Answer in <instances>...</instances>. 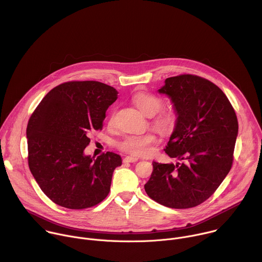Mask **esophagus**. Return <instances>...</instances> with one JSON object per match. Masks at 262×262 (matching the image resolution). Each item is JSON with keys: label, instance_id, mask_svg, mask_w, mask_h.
Returning <instances> with one entry per match:
<instances>
[{"label": "esophagus", "instance_id": "esophagus-1", "mask_svg": "<svg viewBox=\"0 0 262 262\" xmlns=\"http://www.w3.org/2000/svg\"><path fill=\"white\" fill-rule=\"evenodd\" d=\"M138 157H134V156H126L124 158V162H136L138 161Z\"/></svg>", "mask_w": 262, "mask_h": 262}]
</instances>
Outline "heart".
Returning a JSON list of instances; mask_svg holds the SVG:
<instances>
[{"label":"heart","instance_id":"heart-1","mask_svg":"<svg viewBox=\"0 0 262 262\" xmlns=\"http://www.w3.org/2000/svg\"><path fill=\"white\" fill-rule=\"evenodd\" d=\"M133 102L139 110L148 116H152V125L162 133H170L178 124V115L172 110H162L163 100L150 93H138L133 97ZM115 123V112L111 113L108 119L109 126ZM158 136L150 131L144 134H129L117 142V147L134 156H148L152 154Z\"/></svg>","mask_w":262,"mask_h":262}]
</instances>
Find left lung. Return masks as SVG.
Here are the masks:
<instances>
[{"label": "left lung", "mask_w": 262, "mask_h": 262, "mask_svg": "<svg viewBox=\"0 0 262 262\" xmlns=\"http://www.w3.org/2000/svg\"><path fill=\"white\" fill-rule=\"evenodd\" d=\"M158 92L177 111L178 124L164 151L179 162H153L144 188L162 206L193 208L216 191L232 167L237 116L222 90L198 75L168 77Z\"/></svg>", "instance_id": "obj_1"}]
</instances>
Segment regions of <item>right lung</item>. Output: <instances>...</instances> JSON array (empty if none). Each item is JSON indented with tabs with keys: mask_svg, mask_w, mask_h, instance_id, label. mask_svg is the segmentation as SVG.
<instances>
[{
	"mask_svg": "<svg viewBox=\"0 0 262 262\" xmlns=\"http://www.w3.org/2000/svg\"><path fill=\"white\" fill-rule=\"evenodd\" d=\"M118 92L96 80H73L53 88L39 103L27 125L28 164L41 190L56 205L82 210L110 192L120 155L83 154L89 134L102 130L106 111Z\"/></svg>",
	"mask_w": 262,
	"mask_h": 262,
	"instance_id": "add662e5",
	"label": "right lung"
}]
</instances>
